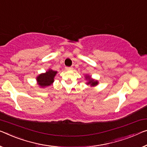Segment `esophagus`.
Returning <instances> with one entry per match:
<instances>
[{"mask_svg":"<svg viewBox=\"0 0 147 147\" xmlns=\"http://www.w3.org/2000/svg\"><path fill=\"white\" fill-rule=\"evenodd\" d=\"M65 68H66V70H69V69H73V67H66Z\"/></svg>","mask_w":147,"mask_h":147,"instance_id":"obj_1","label":"esophagus"}]
</instances>
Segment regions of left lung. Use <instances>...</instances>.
Listing matches in <instances>:
<instances>
[{
    "label": "left lung",
    "instance_id": "8db88e82",
    "mask_svg": "<svg viewBox=\"0 0 147 147\" xmlns=\"http://www.w3.org/2000/svg\"><path fill=\"white\" fill-rule=\"evenodd\" d=\"M87 78L89 80V83H87V84H91V85H92V86H94V85H96L97 84H98V81H94L93 80H91L89 76L87 77Z\"/></svg>",
    "mask_w": 147,
    "mask_h": 147
}]
</instances>
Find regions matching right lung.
I'll return each instance as SVG.
<instances>
[{
    "label": "right lung",
    "mask_w": 147,
    "mask_h": 147,
    "mask_svg": "<svg viewBox=\"0 0 147 147\" xmlns=\"http://www.w3.org/2000/svg\"><path fill=\"white\" fill-rule=\"evenodd\" d=\"M57 71L53 70H49L45 74H42L37 77V80L39 85L41 87H46L51 85L54 81V78Z\"/></svg>",
    "instance_id": "right-lung-1"
}]
</instances>
